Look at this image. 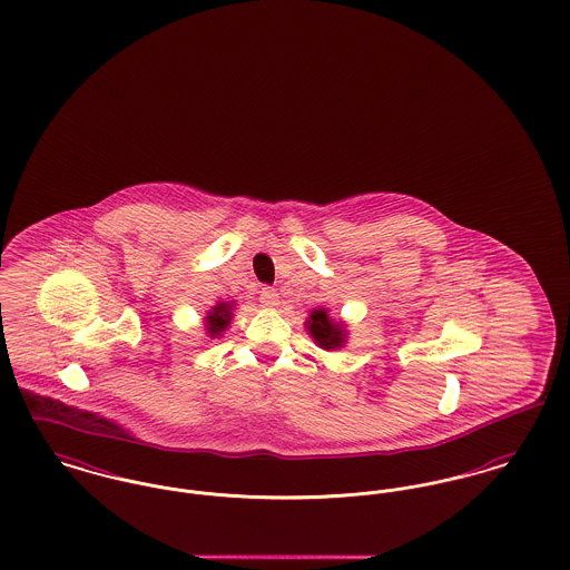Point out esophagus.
Instances as JSON below:
<instances>
[{
  "label": "esophagus",
  "instance_id": "esophagus-1",
  "mask_svg": "<svg viewBox=\"0 0 570 570\" xmlns=\"http://www.w3.org/2000/svg\"><path fill=\"white\" fill-rule=\"evenodd\" d=\"M277 302H279V297H277V291H275V288L265 286V288L261 291V303H263V305H267V307H275Z\"/></svg>",
  "mask_w": 570,
  "mask_h": 570
}]
</instances>
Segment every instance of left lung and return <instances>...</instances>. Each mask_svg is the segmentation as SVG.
Returning a JSON list of instances; mask_svg holds the SVG:
<instances>
[{
  "label": "left lung",
  "mask_w": 570,
  "mask_h": 570,
  "mask_svg": "<svg viewBox=\"0 0 570 570\" xmlns=\"http://www.w3.org/2000/svg\"><path fill=\"white\" fill-rule=\"evenodd\" d=\"M307 332L314 337V342L327 351L340 348L346 340V332L344 325L334 321L325 307L312 309L309 318H307Z\"/></svg>",
  "instance_id": "obj_1"
}]
</instances>
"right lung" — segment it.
I'll return each mask as SVG.
<instances>
[{
  "mask_svg": "<svg viewBox=\"0 0 570 570\" xmlns=\"http://www.w3.org/2000/svg\"><path fill=\"white\" fill-rule=\"evenodd\" d=\"M233 305L228 303H217L208 314H206V332L210 337H217V335L224 334L230 325V318H233Z\"/></svg>",
  "mask_w": 570,
  "mask_h": 570,
  "instance_id": "1",
  "label": "right lung"
}]
</instances>
